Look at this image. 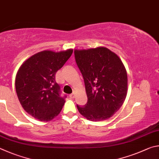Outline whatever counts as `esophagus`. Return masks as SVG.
<instances>
[{"label": "esophagus", "instance_id": "1", "mask_svg": "<svg viewBox=\"0 0 159 159\" xmlns=\"http://www.w3.org/2000/svg\"><path fill=\"white\" fill-rule=\"evenodd\" d=\"M75 96V91H74L73 93H72V94H70V98H74Z\"/></svg>", "mask_w": 159, "mask_h": 159}]
</instances>
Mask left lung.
I'll return each instance as SVG.
<instances>
[{"label": "left lung", "mask_w": 159, "mask_h": 159, "mask_svg": "<svg viewBox=\"0 0 159 159\" xmlns=\"http://www.w3.org/2000/svg\"><path fill=\"white\" fill-rule=\"evenodd\" d=\"M84 78L88 101L77 105L80 113L93 121H103L117 112L127 94L126 68L115 53L106 47L74 51Z\"/></svg>", "instance_id": "left-lung-1"}]
</instances>
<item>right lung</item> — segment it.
Returning a JSON list of instances; mask_svg holds the SVG:
<instances>
[{
	"label": "right lung",
	"instance_id": "obj_1",
	"mask_svg": "<svg viewBox=\"0 0 159 159\" xmlns=\"http://www.w3.org/2000/svg\"><path fill=\"white\" fill-rule=\"evenodd\" d=\"M72 49L45 50L22 64L15 79L16 92L24 110L41 121H49L62 110L66 96H61L55 75L72 54Z\"/></svg>",
	"mask_w": 159,
	"mask_h": 159
}]
</instances>
